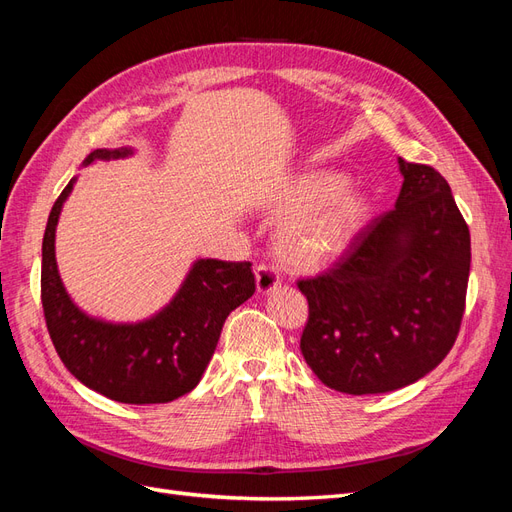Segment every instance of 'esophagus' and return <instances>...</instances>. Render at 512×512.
<instances>
[{"mask_svg": "<svg viewBox=\"0 0 512 512\" xmlns=\"http://www.w3.org/2000/svg\"><path fill=\"white\" fill-rule=\"evenodd\" d=\"M254 273H256V288H258V292L267 294V292H271V290H275L277 286H280V275H277L271 267L258 265Z\"/></svg>", "mask_w": 512, "mask_h": 512, "instance_id": "34e87169", "label": "esophagus"}]
</instances>
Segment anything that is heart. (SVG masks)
<instances>
[{"instance_id": "1", "label": "heart", "mask_w": 512, "mask_h": 512, "mask_svg": "<svg viewBox=\"0 0 512 512\" xmlns=\"http://www.w3.org/2000/svg\"><path fill=\"white\" fill-rule=\"evenodd\" d=\"M280 228V254L290 267L318 271L342 256L369 220V200L329 170L294 179L271 205Z\"/></svg>"}]
</instances>
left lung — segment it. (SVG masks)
<instances>
[{"label": "left lung", "mask_w": 512, "mask_h": 512, "mask_svg": "<svg viewBox=\"0 0 512 512\" xmlns=\"http://www.w3.org/2000/svg\"><path fill=\"white\" fill-rule=\"evenodd\" d=\"M391 211L371 220L335 265L299 280L309 316L305 363L329 389L389 393L436 369L466 309L470 230L451 185L427 164L399 158Z\"/></svg>", "instance_id": "8db88e82"}]
</instances>
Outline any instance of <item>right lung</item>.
<instances>
[{
	"label": "right lung",
	"mask_w": 512,
	"mask_h": 512,
	"mask_svg": "<svg viewBox=\"0 0 512 512\" xmlns=\"http://www.w3.org/2000/svg\"><path fill=\"white\" fill-rule=\"evenodd\" d=\"M132 149H96L85 164L117 160ZM76 179L51 209L42 239V307L61 363L91 391L121 404H166L203 378L232 309L256 290L250 262L200 258L175 299L149 320L113 324L91 318L70 299L55 260V228Z\"/></svg>",
	"instance_id": "1"
}]
</instances>
